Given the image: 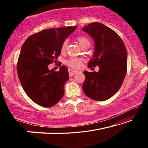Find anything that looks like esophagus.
I'll return each instance as SVG.
<instances>
[{"label":"esophagus","instance_id":"obj_1","mask_svg":"<svg viewBox=\"0 0 148 148\" xmlns=\"http://www.w3.org/2000/svg\"><path fill=\"white\" fill-rule=\"evenodd\" d=\"M69 74H70V76H73L74 74H75L77 72V71H74V70H72V69H69Z\"/></svg>","mask_w":148,"mask_h":148}]
</instances>
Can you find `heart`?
Wrapping results in <instances>:
<instances>
[{
  "mask_svg": "<svg viewBox=\"0 0 148 148\" xmlns=\"http://www.w3.org/2000/svg\"><path fill=\"white\" fill-rule=\"evenodd\" d=\"M76 40L77 41V42H78V44L81 47H82L84 45L86 44H89V40H88V38H86V37L84 36H78L76 38ZM66 42L64 41L61 46L62 51H64L65 48H66ZM82 62V60L80 59L72 58L71 59H69V61H66V64L70 66L77 69V68H79L80 66H81Z\"/></svg>",
  "mask_w": 148,
  "mask_h": 148,
  "instance_id": "b5f03b06",
  "label": "heart"
}]
</instances>
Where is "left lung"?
<instances>
[{
  "mask_svg": "<svg viewBox=\"0 0 148 148\" xmlns=\"http://www.w3.org/2000/svg\"><path fill=\"white\" fill-rule=\"evenodd\" d=\"M82 30L95 42L93 56L88 67H99L97 72H84L86 79L83 91L95 101H106L119 91L123 82L127 72V49L119 35L101 23H91Z\"/></svg>",
  "mask_w": 148,
  "mask_h": 148,
  "instance_id": "8db88e82",
  "label": "left lung"
}]
</instances>
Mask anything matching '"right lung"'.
<instances>
[{
    "label": "right lung",
    "instance_id": "add662e5",
    "mask_svg": "<svg viewBox=\"0 0 148 148\" xmlns=\"http://www.w3.org/2000/svg\"><path fill=\"white\" fill-rule=\"evenodd\" d=\"M77 26L43 30L31 35L21 47L17 71L19 81L30 99L43 107H51L64 95V84L68 81V68L59 71L49 70L48 65L57 59L61 46Z\"/></svg>",
    "mask_w": 148,
    "mask_h": 148
}]
</instances>
